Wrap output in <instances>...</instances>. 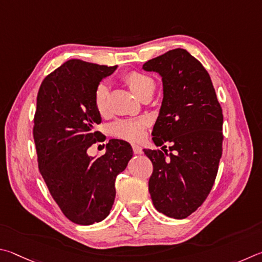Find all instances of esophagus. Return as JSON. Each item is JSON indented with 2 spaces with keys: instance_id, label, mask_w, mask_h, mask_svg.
Instances as JSON below:
<instances>
[{
  "instance_id": "34e87169",
  "label": "esophagus",
  "mask_w": 262,
  "mask_h": 262,
  "mask_svg": "<svg viewBox=\"0 0 262 262\" xmlns=\"http://www.w3.org/2000/svg\"><path fill=\"white\" fill-rule=\"evenodd\" d=\"M132 149H134L135 154H140L141 152H143V149H141L140 146L137 145V144H132Z\"/></svg>"
}]
</instances>
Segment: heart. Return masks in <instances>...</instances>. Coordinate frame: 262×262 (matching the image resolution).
<instances>
[{
  "label": "heart",
  "instance_id": "heart-1",
  "mask_svg": "<svg viewBox=\"0 0 262 262\" xmlns=\"http://www.w3.org/2000/svg\"><path fill=\"white\" fill-rule=\"evenodd\" d=\"M130 91L139 99L152 96L155 90L153 78L140 71H128L122 76ZM94 105L101 116L108 115V89L104 84L98 85L94 93ZM149 125L147 118L117 119L110 125V134L118 139L127 141H138L144 137L146 127Z\"/></svg>",
  "mask_w": 262,
  "mask_h": 262
}]
</instances>
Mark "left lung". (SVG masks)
<instances>
[{
    "label": "left lung",
    "mask_w": 262,
    "mask_h": 262,
    "mask_svg": "<svg viewBox=\"0 0 262 262\" xmlns=\"http://www.w3.org/2000/svg\"><path fill=\"white\" fill-rule=\"evenodd\" d=\"M143 68L160 73L163 81V101L152 132L154 144L163 147L144 149L153 163L148 191L160 213L185 219L204 204L217 175L222 107L209 73L185 49L169 50Z\"/></svg>",
    "instance_id": "1"
}]
</instances>
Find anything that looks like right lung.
I'll list each match as a JSON object with an SVG mask.
<instances>
[{
	"instance_id": "obj_1",
	"label": "right lung",
	"mask_w": 262,
	"mask_h": 262,
	"mask_svg": "<svg viewBox=\"0 0 262 262\" xmlns=\"http://www.w3.org/2000/svg\"><path fill=\"white\" fill-rule=\"evenodd\" d=\"M117 66L70 59L45 78L36 96L33 138L39 171L59 209L73 223L90 226L108 216L115 181L132 158L126 141L112 139L100 158L87 154L101 141L94 105L100 81Z\"/></svg>"
}]
</instances>
